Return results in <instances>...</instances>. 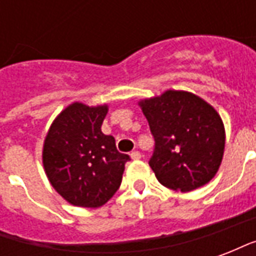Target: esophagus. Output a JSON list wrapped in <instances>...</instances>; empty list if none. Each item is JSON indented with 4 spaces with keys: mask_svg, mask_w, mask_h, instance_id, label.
Segmentation results:
<instances>
[{
    "mask_svg": "<svg viewBox=\"0 0 256 256\" xmlns=\"http://www.w3.org/2000/svg\"><path fill=\"white\" fill-rule=\"evenodd\" d=\"M130 156H132L133 160H138V159H141V154H140L138 150H133V152L130 154Z\"/></svg>",
    "mask_w": 256,
    "mask_h": 256,
    "instance_id": "obj_1",
    "label": "esophagus"
}]
</instances>
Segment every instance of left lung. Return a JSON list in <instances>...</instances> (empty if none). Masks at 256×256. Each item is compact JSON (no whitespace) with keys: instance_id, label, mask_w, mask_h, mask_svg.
I'll use <instances>...</instances> for the list:
<instances>
[{"instance_id":"8db88e82","label":"left lung","mask_w":256,"mask_h":256,"mask_svg":"<svg viewBox=\"0 0 256 256\" xmlns=\"http://www.w3.org/2000/svg\"><path fill=\"white\" fill-rule=\"evenodd\" d=\"M155 138L150 166L166 188L190 192L210 182L225 150L220 114L198 96L184 90L138 102Z\"/></svg>"}]
</instances>
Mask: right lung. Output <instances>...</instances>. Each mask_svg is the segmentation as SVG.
Masks as SVG:
<instances>
[{
  "instance_id": "obj_1",
  "label": "right lung",
  "mask_w": 256,
  "mask_h": 256,
  "mask_svg": "<svg viewBox=\"0 0 256 256\" xmlns=\"http://www.w3.org/2000/svg\"><path fill=\"white\" fill-rule=\"evenodd\" d=\"M108 106L72 102L48 132L42 163L49 182L68 203L97 208L115 194L130 156L118 152L115 138L101 132Z\"/></svg>"
}]
</instances>
